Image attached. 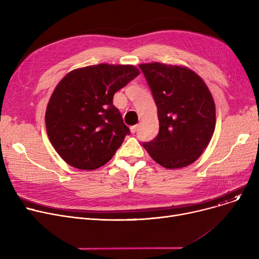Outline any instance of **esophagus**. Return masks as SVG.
Returning a JSON list of instances; mask_svg holds the SVG:
<instances>
[{"mask_svg": "<svg viewBox=\"0 0 259 259\" xmlns=\"http://www.w3.org/2000/svg\"><path fill=\"white\" fill-rule=\"evenodd\" d=\"M138 128H139V125H134V126L130 127V130H131L132 133H135V132L138 131Z\"/></svg>", "mask_w": 259, "mask_h": 259, "instance_id": "1", "label": "esophagus"}]
</instances>
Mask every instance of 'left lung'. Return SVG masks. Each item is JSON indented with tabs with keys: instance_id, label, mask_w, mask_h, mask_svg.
Listing matches in <instances>:
<instances>
[{
	"instance_id": "8db88e82",
	"label": "left lung",
	"mask_w": 259,
	"mask_h": 259,
	"mask_svg": "<svg viewBox=\"0 0 259 259\" xmlns=\"http://www.w3.org/2000/svg\"><path fill=\"white\" fill-rule=\"evenodd\" d=\"M159 120L156 138L143 143L160 166L176 169L195 161L215 128V105L203 80L188 68L141 64Z\"/></svg>"
}]
</instances>
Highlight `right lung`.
Masks as SVG:
<instances>
[{
  "label": "right lung",
  "instance_id": "1",
  "mask_svg": "<svg viewBox=\"0 0 259 259\" xmlns=\"http://www.w3.org/2000/svg\"><path fill=\"white\" fill-rule=\"evenodd\" d=\"M139 74L130 65L99 64L73 70L60 81L45 121L51 144L67 164L94 170L112 158L130 134L113 95Z\"/></svg>",
  "mask_w": 259,
  "mask_h": 259
}]
</instances>
